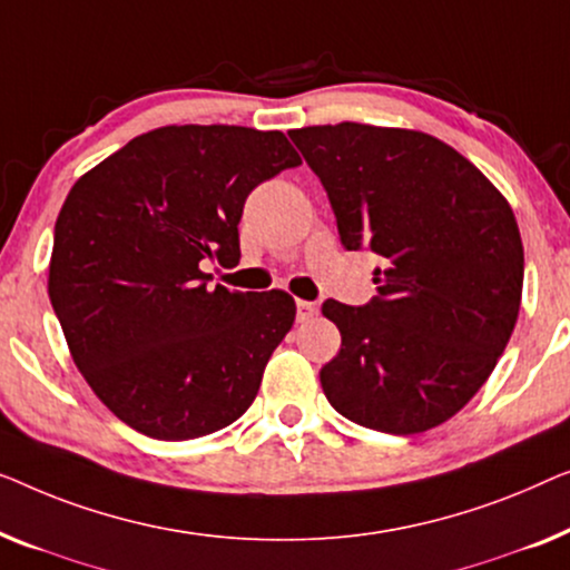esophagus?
I'll return each instance as SVG.
<instances>
[{
	"instance_id": "obj_1",
	"label": "esophagus",
	"mask_w": 570,
	"mask_h": 570,
	"mask_svg": "<svg viewBox=\"0 0 570 570\" xmlns=\"http://www.w3.org/2000/svg\"><path fill=\"white\" fill-rule=\"evenodd\" d=\"M315 315H317L315 302H304V299L296 302V320H299V323H307V320H312Z\"/></svg>"
}]
</instances>
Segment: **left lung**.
I'll use <instances>...</instances> for the list:
<instances>
[{"label": "left lung", "instance_id": "8db88e82", "mask_svg": "<svg viewBox=\"0 0 570 570\" xmlns=\"http://www.w3.org/2000/svg\"><path fill=\"white\" fill-rule=\"evenodd\" d=\"M323 183L346 250H372L376 296L323 315L341 351L320 368L341 415L419 434L483 387L517 325L524 247L514 212L460 151L421 131L364 124L288 134Z\"/></svg>", "mask_w": 570, "mask_h": 570}]
</instances>
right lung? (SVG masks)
<instances>
[{
    "label": "right lung",
    "instance_id": "add662e5",
    "mask_svg": "<svg viewBox=\"0 0 570 570\" xmlns=\"http://www.w3.org/2000/svg\"><path fill=\"white\" fill-rule=\"evenodd\" d=\"M296 165L282 131L165 126L69 190L48 296L87 384L139 434L198 439L253 405L296 304L208 288L202 263H237L250 190Z\"/></svg>",
    "mask_w": 570,
    "mask_h": 570
}]
</instances>
